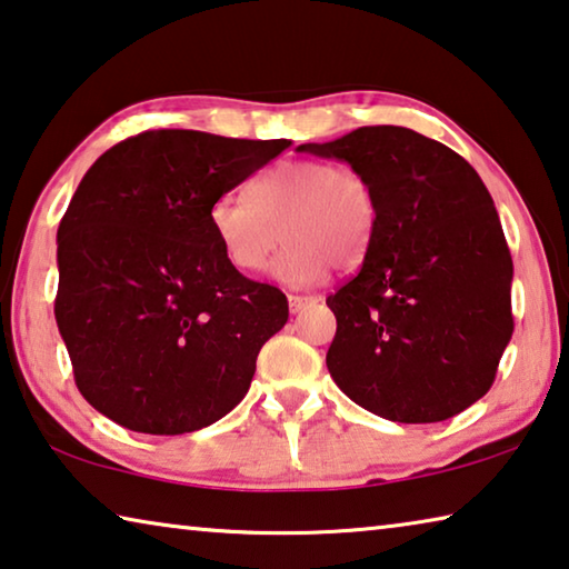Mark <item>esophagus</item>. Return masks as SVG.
I'll return each instance as SVG.
<instances>
[{
	"label": "esophagus",
	"instance_id": "34e87169",
	"mask_svg": "<svg viewBox=\"0 0 569 569\" xmlns=\"http://www.w3.org/2000/svg\"><path fill=\"white\" fill-rule=\"evenodd\" d=\"M309 303H313L311 296H288V309H291V313L303 311Z\"/></svg>",
	"mask_w": 569,
	"mask_h": 569
}]
</instances>
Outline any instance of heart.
I'll list each match as a JSON object with an SVG mask.
<instances>
[{
  "label": "heart",
  "mask_w": 569,
  "mask_h": 569,
  "mask_svg": "<svg viewBox=\"0 0 569 569\" xmlns=\"http://www.w3.org/2000/svg\"><path fill=\"white\" fill-rule=\"evenodd\" d=\"M210 224L224 258L238 270H263L278 242L288 240L273 263L286 286H313L331 266L365 263L380 228V197L362 171L323 159L283 161L248 187V200L224 194L210 210Z\"/></svg>",
  "instance_id": "obj_1"
}]
</instances>
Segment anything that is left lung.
Returning a JSON list of instances; mask_svg holds the SVG:
<instances>
[{
	"instance_id": "8db88e82",
	"label": "left lung",
	"mask_w": 569,
	"mask_h": 569,
	"mask_svg": "<svg viewBox=\"0 0 569 569\" xmlns=\"http://www.w3.org/2000/svg\"><path fill=\"white\" fill-rule=\"evenodd\" d=\"M296 151L347 161L380 197L372 250L327 299L333 382L395 422L471 408L513 331L511 252L481 177L446 143L402 126H362Z\"/></svg>"
}]
</instances>
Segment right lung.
I'll return each instance as SVG.
<instances>
[{"instance_id": "obj_1", "label": "right lung", "mask_w": 569, "mask_h": 569, "mask_svg": "<svg viewBox=\"0 0 569 569\" xmlns=\"http://www.w3.org/2000/svg\"><path fill=\"white\" fill-rule=\"evenodd\" d=\"M288 147L143 131L80 179L58 228L56 321L80 395L108 420L182 436L246 398L288 301L224 258L210 210Z\"/></svg>"}]
</instances>
